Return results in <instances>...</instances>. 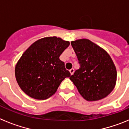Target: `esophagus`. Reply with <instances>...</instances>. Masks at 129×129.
<instances>
[{
  "label": "esophagus",
  "instance_id": "34e87169",
  "mask_svg": "<svg viewBox=\"0 0 129 129\" xmlns=\"http://www.w3.org/2000/svg\"><path fill=\"white\" fill-rule=\"evenodd\" d=\"M74 71H75V70H74L73 68H72V69H71L70 70H69V72H70L71 75H73V74L74 73Z\"/></svg>",
  "mask_w": 129,
  "mask_h": 129
}]
</instances>
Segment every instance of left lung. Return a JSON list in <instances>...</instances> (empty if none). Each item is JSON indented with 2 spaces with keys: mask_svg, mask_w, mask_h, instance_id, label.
<instances>
[{
  "mask_svg": "<svg viewBox=\"0 0 129 129\" xmlns=\"http://www.w3.org/2000/svg\"><path fill=\"white\" fill-rule=\"evenodd\" d=\"M80 68L69 79L84 99L88 101L101 100L114 89L117 71L111 57L106 51L87 39L71 42Z\"/></svg>",
  "mask_w": 129,
  "mask_h": 129,
  "instance_id": "1",
  "label": "left lung"
}]
</instances>
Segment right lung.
Listing matches in <instances>:
<instances>
[{"instance_id":"add662e5","label":"right lung","mask_w":129,"mask_h":129,"mask_svg":"<svg viewBox=\"0 0 129 129\" xmlns=\"http://www.w3.org/2000/svg\"><path fill=\"white\" fill-rule=\"evenodd\" d=\"M69 42L56 36L32 43L21 56L15 69L17 82L26 95L44 100L55 93L60 84L71 74L60 56Z\"/></svg>"}]
</instances>
